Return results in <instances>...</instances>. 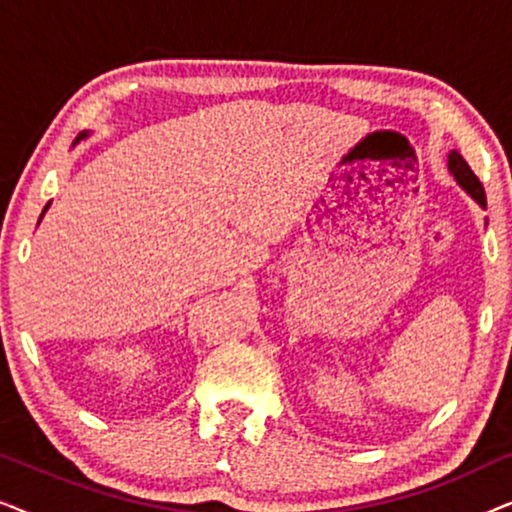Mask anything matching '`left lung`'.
Masks as SVG:
<instances>
[{
	"mask_svg": "<svg viewBox=\"0 0 512 512\" xmlns=\"http://www.w3.org/2000/svg\"><path fill=\"white\" fill-rule=\"evenodd\" d=\"M447 170H450V174L454 177V181L464 188V191L471 195V198L478 202V205L485 209L487 207V198H485V188H482L480 179L475 177L471 167H468V163L464 158H461L459 151H450L447 153ZM487 223V221H485Z\"/></svg>",
	"mask_w": 512,
	"mask_h": 512,
	"instance_id": "8db88e82",
	"label": "left lung"
}]
</instances>
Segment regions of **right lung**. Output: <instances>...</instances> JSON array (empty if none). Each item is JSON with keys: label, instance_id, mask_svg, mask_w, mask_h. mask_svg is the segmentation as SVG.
I'll return each mask as SVG.
<instances>
[{"label": "right lung", "instance_id": "1", "mask_svg": "<svg viewBox=\"0 0 512 512\" xmlns=\"http://www.w3.org/2000/svg\"><path fill=\"white\" fill-rule=\"evenodd\" d=\"M86 137H90V132H81V135H79V137H76V142H74V144H79V142H81V139H86ZM48 207H51V202H48V205L44 207V212H41V216H39V221H41V219H44V214L48 212Z\"/></svg>", "mask_w": 512, "mask_h": 512}]
</instances>
